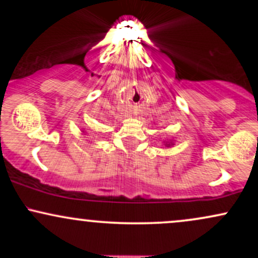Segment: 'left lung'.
Here are the masks:
<instances>
[{
    "label": "left lung",
    "instance_id": "obj_1",
    "mask_svg": "<svg viewBox=\"0 0 258 258\" xmlns=\"http://www.w3.org/2000/svg\"><path fill=\"white\" fill-rule=\"evenodd\" d=\"M164 144L165 147H173L174 146V139H166V141H164Z\"/></svg>",
    "mask_w": 258,
    "mask_h": 258
}]
</instances>
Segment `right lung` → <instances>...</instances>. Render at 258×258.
Instances as JSON below:
<instances>
[{
  "label": "right lung",
  "mask_w": 258,
  "mask_h": 258,
  "mask_svg": "<svg viewBox=\"0 0 258 258\" xmlns=\"http://www.w3.org/2000/svg\"><path fill=\"white\" fill-rule=\"evenodd\" d=\"M81 132H82V135H86V131H85V130H82Z\"/></svg>",
  "instance_id": "obj_1"
}]
</instances>
